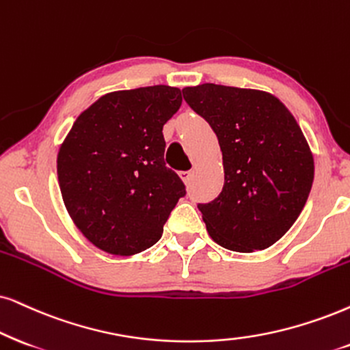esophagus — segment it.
Listing matches in <instances>:
<instances>
[{"instance_id": "34e87169", "label": "esophagus", "mask_w": 350, "mask_h": 350, "mask_svg": "<svg viewBox=\"0 0 350 350\" xmlns=\"http://www.w3.org/2000/svg\"><path fill=\"white\" fill-rule=\"evenodd\" d=\"M179 176H180V179H183L185 184H189L190 179H192V171H180Z\"/></svg>"}]
</instances>
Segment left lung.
I'll list each match as a JSON object with an SVG mask.
<instances>
[{"mask_svg":"<svg viewBox=\"0 0 350 350\" xmlns=\"http://www.w3.org/2000/svg\"><path fill=\"white\" fill-rule=\"evenodd\" d=\"M183 95L223 152V190L198 203L208 234L234 252L268 249L289 231L310 193L315 166L302 129L268 92L202 83Z\"/></svg>","mask_w":350,"mask_h":350,"instance_id":"left-lung-1","label":"left lung"}]
</instances>
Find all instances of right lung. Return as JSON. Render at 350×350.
I'll list each match as a JSON object with an SVG mask.
<instances>
[{"label": "right lung", "mask_w": 350, "mask_h": 350, "mask_svg": "<svg viewBox=\"0 0 350 350\" xmlns=\"http://www.w3.org/2000/svg\"><path fill=\"white\" fill-rule=\"evenodd\" d=\"M180 103L176 87L111 92L72 124L57 153V180L70 218L98 249L129 256L160 241L185 196L163 158V126Z\"/></svg>", "instance_id": "1"}]
</instances>
